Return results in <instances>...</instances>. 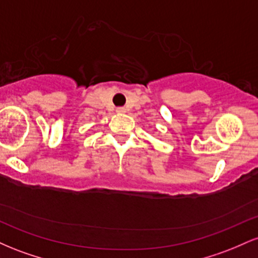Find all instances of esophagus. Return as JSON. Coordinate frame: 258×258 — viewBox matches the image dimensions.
<instances>
[{"label":"esophagus","mask_w":258,"mask_h":258,"mask_svg":"<svg viewBox=\"0 0 258 258\" xmlns=\"http://www.w3.org/2000/svg\"><path fill=\"white\" fill-rule=\"evenodd\" d=\"M116 112H119V114H123V112H126V109L123 108V106H119V108H116Z\"/></svg>","instance_id":"34e87169"}]
</instances>
